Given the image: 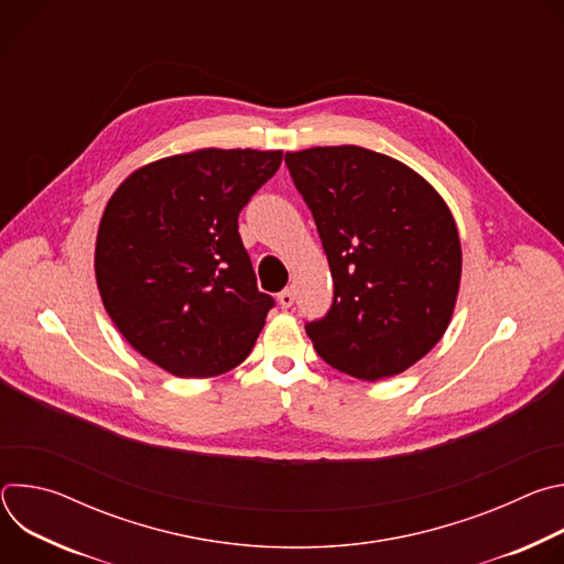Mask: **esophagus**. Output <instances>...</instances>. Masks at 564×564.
<instances>
[{
  "label": "esophagus",
  "mask_w": 564,
  "mask_h": 564,
  "mask_svg": "<svg viewBox=\"0 0 564 564\" xmlns=\"http://www.w3.org/2000/svg\"><path fill=\"white\" fill-rule=\"evenodd\" d=\"M279 303H281V307H290L292 303H294V292L288 288V290H283L281 294H279Z\"/></svg>",
  "instance_id": "esophagus-1"
}]
</instances>
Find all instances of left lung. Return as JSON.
<instances>
[{
    "label": "left lung",
    "mask_w": 564,
    "mask_h": 564,
    "mask_svg": "<svg viewBox=\"0 0 564 564\" xmlns=\"http://www.w3.org/2000/svg\"><path fill=\"white\" fill-rule=\"evenodd\" d=\"M330 263V310L305 333L328 366L364 381L404 372L446 333L462 248L442 196L383 153L344 144L285 153Z\"/></svg>",
    "instance_id": "8db88e82"
}]
</instances>
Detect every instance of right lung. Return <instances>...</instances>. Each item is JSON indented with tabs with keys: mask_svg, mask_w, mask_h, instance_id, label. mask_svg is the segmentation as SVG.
<instances>
[{
	"mask_svg": "<svg viewBox=\"0 0 564 564\" xmlns=\"http://www.w3.org/2000/svg\"><path fill=\"white\" fill-rule=\"evenodd\" d=\"M283 151L200 149L133 172L96 243L102 303L122 337L163 370L216 377L252 352L274 299L257 288L238 214Z\"/></svg>",
	"mask_w": 564,
	"mask_h": 564,
	"instance_id": "obj_1",
	"label": "right lung"
}]
</instances>
